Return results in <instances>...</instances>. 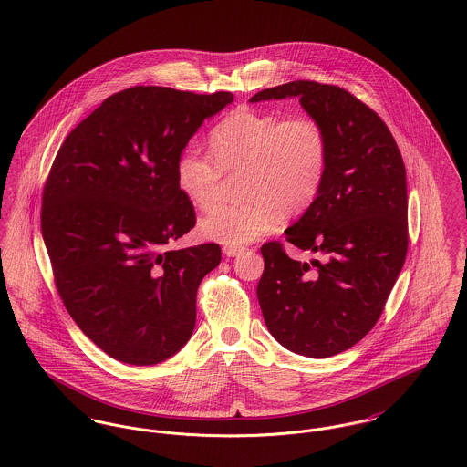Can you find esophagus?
Returning a JSON list of instances; mask_svg holds the SVG:
<instances>
[{
	"label": "esophagus",
	"instance_id": "obj_1",
	"mask_svg": "<svg viewBox=\"0 0 467 467\" xmlns=\"http://www.w3.org/2000/svg\"><path fill=\"white\" fill-rule=\"evenodd\" d=\"M243 250H244V248H241V246H224V248H223V254H224L226 257H237Z\"/></svg>",
	"mask_w": 467,
	"mask_h": 467
}]
</instances>
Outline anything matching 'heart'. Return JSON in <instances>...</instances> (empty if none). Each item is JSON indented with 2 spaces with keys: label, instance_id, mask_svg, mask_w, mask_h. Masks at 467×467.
Listing matches in <instances>:
<instances>
[{
  "label": "heart",
  "instance_id": "1",
  "mask_svg": "<svg viewBox=\"0 0 467 467\" xmlns=\"http://www.w3.org/2000/svg\"><path fill=\"white\" fill-rule=\"evenodd\" d=\"M210 150L187 143L176 160V183L192 204L206 208L219 198L223 172L244 169L248 201L210 208L198 226L202 239L226 246L248 244L273 232L285 212L307 208L327 169V138L309 117L284 120L237 109L210 131Z\"/></svg>",
  "mask_w": 467,
  "mask_h": 467
}]
</instances>
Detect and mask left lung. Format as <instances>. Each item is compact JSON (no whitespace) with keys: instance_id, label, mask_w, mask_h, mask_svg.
<instances>
[{"instance_id":"8db88e82","label":"left lung","mask_w":467,"mask_h":467,"mask_svg":"<svg viewBox=\"0 0 467 467\" xmlns=\"http://www.w3.org/2000/svg\"><path fill=\"white\" fill-rule=\"evenodd\" d=\"M295 97L326 133L327 169L315 201L284 234L320 259L300 263L280 243H266L257 298L282 347L329 358L376 326L400 276L408 250L406 171L387 124L337 86L293 80L250 102Z\"/></svg>"}]
</instances>
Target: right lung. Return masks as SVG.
Instances as JSON below:
<instances>
[{"mask_svg": "<svg viewBox=\"0 0 467 467\" xmlns=\"http://www.w3.org/2000/svg\"><path fill=\"white\" fill-rule=\"evenodd\" d=\"M234 95L134 86L108 97L61 145L43 192L41 230L69 317L130 365L180 352L219 244L167 250L196 224L176 160Z\"/></svg>", "mask_w": 467, "mask_h": 467, "instance_id": "1", "label": "right lung"}]
</instances>
